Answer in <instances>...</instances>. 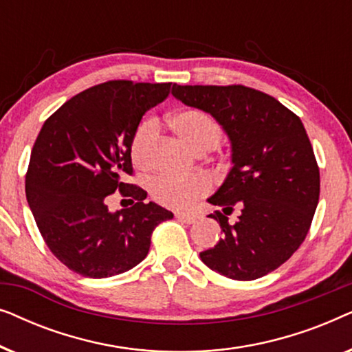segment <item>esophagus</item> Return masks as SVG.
Listing matches in <instances>:
<instances>
[{
	"label": "esophagus",
	"mask_w": 352,
	"mask_h": 352,
	"mask_svg": "<svg viewBox=\"0 0 352 352\" xmlns=\"http://www.w3.org/2000/svg\"><path fill=\"white\" fill-rule=\"evenodd\" d=\"M176 218L181 221V223H186V224H194L197 216L192 214V213H176Z\"/></svg>",
	"instance_id": "obj_1"
}]
</instances>
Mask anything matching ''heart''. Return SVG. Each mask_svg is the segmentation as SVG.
I'll use <instances>...</instances> for the list:
<instances>
[{
    "label": "heart",
    "instance_id": "1",
    "mask_svg": "<svg viewBox=\"0 0 352 352\" xmlns=\"http://www.w3.org/2000/svg\"><path fill=\"white\" fill-rule=\"evenodd\" d=\"M170 126L182 141L189 144L195 152H208L223 139V128L204 110L184 109L173 113ZM157 141V123L146 120L139 124L131 139V157L134 165L146 168L151 165L153 147ZM210 181L204 176L177 177L160 175L152 181L151 190L158 204L171 208H187L197 199L210 190Z\"/></svg>",
    "mask_w": 352,
    "mask_h": 352
}]
</instances>
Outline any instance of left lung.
Segmentation results:
<instances>
[{
    "label": "left lung",
    "instance_id": "1",
    "mask_svg": "<svg viewBox=\"0 0 352 352\" xmlns=\"http://www.w3.org/2000/svg\"><path fill=\"white\" fill-rule=\"evenodd\" d=\"M171 94L204 110L230 142L232 168L211 205L224 237L200 253L211 271L234 280H254L282 266L306 239L319 204L320 177L301 120L277 99L232 86L173 85ZM241 213L235 225L226 214Z\"/></svg>",
    "mask_w": 352,
    "mask_h": 352
}]
</instances>
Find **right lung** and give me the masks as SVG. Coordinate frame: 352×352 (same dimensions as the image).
I'll return each instance as SVG.
<instances>
[{
  "instance_id": "add662e5",
  "label": "right lung",
  "mask_w": 352,
  "mask_h": 352,
  "mask_svg": "<svg viewBox=\"0 0 352 352\" xmlns=\"http://www.w3.org/2000/svg\"><path fill=\"white\" fill-rule=\"evenodd\" d=\"M171 83L107 81L76 94L43 124L33 146L25 194L54 256L91 278L118 276L147 256L151 235L173 213L124 184L133 175L131 139L142 115L166 99ZM118 188L136 202L110 212Z\"/></svg>"
}]
</instances>
